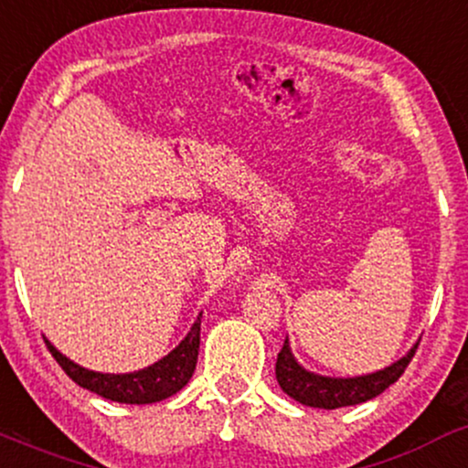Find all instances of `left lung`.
I'll list each match as a JSON object with an SVG mask.
<instances>
[{
  "label": "left lung",
  "mask_w": 468,
  "mask_h": 468,
  "mask_svg": "<svg viewBox=\"0 0 468 468\" xmlns=\"http://www.w3.org/2000/svg\"><path fill=\"white\" fill-rule=\"evenodd\" d=\"M418 343L396 360L393 365L385 367V369L374 371L367 376L356 378H329L307 371L298 360L293 358L290 340L285 338L282 343L281 354L276 360V380L281 389L287 396L293 398L296 402L304 404V407H316V409H340L351 407V404H360L371 400V398L380 396L387 387H391L404 374V369L411 362L413 354H416Z\"/></svg>",
  "instance_id": "left-lung-1"
}]
</instances>
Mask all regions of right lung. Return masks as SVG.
<instances>
[{
	"mask_svg": "<svg viewBox=\"0 0 468 468\" xmlns=\"http://www.w3.org/2000/svg\"><path fill=\"white\" fill-rule=\"evenodd\" d=\"M201 316L203 314H198L190 332L170 354L145 369L133 371V374H99V371H90L66 358L48 340H46V347L50 349L52 358L59 362L61 369L83 389L112 402L152 404L175 396L190 382L194 369H197L198 345H201Z\"/></svg>",
	"mask_w": 468,
	"mask_h": 468,
	"instance_id": "right-lung-1",
	"label": "right lung"
}]
</instances>
